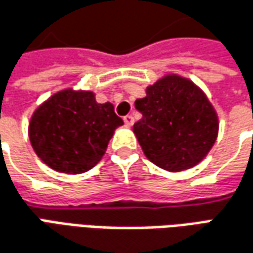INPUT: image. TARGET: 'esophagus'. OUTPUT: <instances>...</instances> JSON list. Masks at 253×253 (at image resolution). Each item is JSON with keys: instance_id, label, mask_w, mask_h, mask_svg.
Instances as JSON below:
<instances>
[{"instance_id": "obj_1", "label": "esophagus", "mask_w": 253, "mask_h": 253, "mask_svg": "<svg viewBox=\"0 0 253 253\" xmlns=\"http://www.w3.org/2000/svg\"><path fill=\"white\" fill-rule=\"evenodd\" d=\"M123 121L126 123V126H132V123H134V118H132V115H126L125 118H123Z\"/></svg>"}]
</instances>
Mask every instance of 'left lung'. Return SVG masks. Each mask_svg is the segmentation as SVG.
I'll return each mask as SVG.
<instances>
[{
	"mask_svg": "<svg viewBox=\"0 0 253 253\" xmlns=\"http://www.w3.org/2000/svg\"><path fill=\"white\" fill-rule=\"evenodd\" d=\"M142 119L132 131L145 156L157 167L178 172L207 156L218 137V116L193 82L167 75L135 101Z\"/></svg>",
	"mask_w": 253,
	"mask_h": 253,
	"instance_id": "left-lung-1",
	"label": "left lung"
}]
</instances>
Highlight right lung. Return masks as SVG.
<instances>
[{
	"mask_svg": "<svg viewBox=\"0 0 253 253\" xmlns=\"http://www.w3.org/2000/svg\"><path fill=\"white\" fill-rule=\"evenodd\" d=\"M122 125L111 102L98 104L91 91L65 89L37 108L28 135L35 153L50 169L82 174L101 160Z\"/></svg>",
	"mask_w": 253,
	"mask_h": 253,
	"instance_id": "obj_1",
	"label": "right lung"
}]
</instances>
